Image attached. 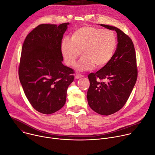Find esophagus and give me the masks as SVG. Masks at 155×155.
<instances>
[{
	"instance_id": "esophagus-1",
	"label": "esophagus",
	"mask_w": 155,
	"mask_h": 155,
	"mask_svg": "<svg viewBox=\"0 0 155 155\" xmlns=\"http://www.w3.org/2000/svg\"><path fill=\"white\" fill-rule=\"evenodd\" d=\"M83 75H81V74H77L75 76V78H76V79H78V78H81V77H83Z\"/></svg>"
}]
</instances>
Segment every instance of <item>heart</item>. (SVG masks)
<instances>
[{
  "instance_id": "heart-1",
  "label": "heart",
  "mask_w": 155,
  "mask_h": 155,
  "mask_svg": "<svg viewBox=\"0 0 155 155\" xmlns=\"http://www.w3.org/2000/svg\"><path fill=\"white\" fill-rule=\"evenodd\" d=\"M117 45V37L111 30L102 29L91 26H83L72 34L71 40L64 39L61 44V52L65 64L74 66L77 59V69L89 71L94 67L101 69L112 60Z\"/></svg>"
}]
</instances>
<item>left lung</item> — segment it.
Instances as JSON below:
<instances>
[{"label":"left lung","mask_w":155,"mask_h":155,"mask_svg":"<svg viewBox=\"0 0 155 155\" xmlns=\"http://www.w3.org/2000/svg\"><path fill=\"white\" fill-rule=\"evenodd\" d=\"M101 26L117 32V48L108 65L88 75L87 99L94 112L110 115L123 107L133 90L138 74L137 59L133 42L127 35L116 27Z\"/></svg>","instance_id":"left-lung-1"}]
</instances>
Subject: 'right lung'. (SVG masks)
<instances>
[{
	"label": "right lung",
	"instance_id": "1",
	"mask_svg": "<svg viewBox=\"0 0 155 155\" xmlns=\"http://www.w3.org/2000/svg\"><path fill=\"white\" fill-rule=\"evenodd\" d=\"M69 25H40L27 35L22 47L19 80L31 105L43 114H53L64 105L74 80V71L62 64L61 52Z\"/></svg>",
	"mask_w": 155,
	"mask_h": 155
}]
</instances>
